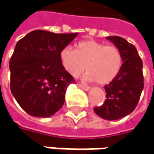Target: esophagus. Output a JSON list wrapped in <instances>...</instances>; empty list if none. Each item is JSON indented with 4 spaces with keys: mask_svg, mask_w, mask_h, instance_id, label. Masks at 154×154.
I'll return each instance as SVG.
<instances>
[{
    "mask_svg": "<svg viewBox=\"0 0 154 154\" xmlns=\"http://www.w3.org/2000/svg\"><path fill=\"white\" fill-rule=\"evenodd\" d=\"M79 87L81 88V89L85 90V91H88L90 89V87L89 86H87V85H82V84H79Z\"/></svg>",
    "mask_w": 154,
    "mask_h": 154,
    "instance_id": "obj_1",
    "label": "esophagus"
}]
</instances>
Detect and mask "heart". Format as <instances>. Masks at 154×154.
I'll list each match as a JSON object with an SVG mask.
<instances>
[{"instance_id": "b5f03b06", "label": "heart", "mask_w": 154, "mask_h": 154, "mask_svg": "<svg viewBox=\"0 0 154 154\" xmlns=\"http://www.w3.org/2000/svg\"><path fill=\"white\" fill-rule=\"evenodd\" d=\"M60 60L71 76L76 78L86 69L88 73L83 79L96 81L100 85L113 81L123 66V55L119 48L94 40L79 42L75 49L69 46L63 48L60 52Z\"/></svg>"}]
</instances>
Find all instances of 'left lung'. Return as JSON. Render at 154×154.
Segmentation results:
<instances>
[{
  "instance_id": "obj_1",
  "label": "left lung",
  "mask_w": 154,
  "mask_h": 154,
  "mask_svg": "<svg viewBox=\"0 0 154 154\" xmlns=\"http://www.w3.org/2000/svg\"><path fill=\"white\" fill-rule=\"evenodd\" d=\"M106 39L121 51L123 66L118 76L105 86V102L94 110L102 119L116 120L131 113L138 105L144 88L143 63L135 46L127 40L119 36Z\"/></svg>"
}]
</instances>
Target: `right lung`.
<instances>
[{
	"instance_id": "right-lung-1",
	"label": "right lung",
	"mask_w": 154,
	"mask_h": 154,
	"mask_svg": "<svg viewBox=\"0 0 154 154\" xmlns=\"http://www.w3.org/2000/svg\"><path fill=\"white\" fill-rule=\"evenodd\" d=\"M77 35L35 30L16 44L9 61L10 90L29 115L50 117L63 106L66 88L75 80L62 67L60 52Z\"/></svg>"
}]
</instances>
